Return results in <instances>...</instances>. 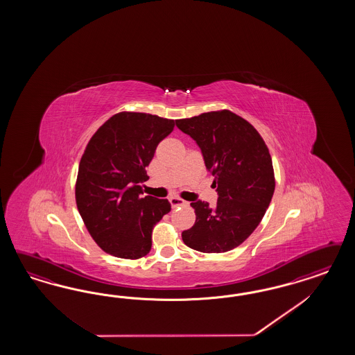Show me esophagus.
<instances>
[{
  "label": "esophagus",
  "mask_w": 355,
  "mask_h": 355,
  "mask_svg": "<svg viewBox=\"0 0 355 355\" xmlns=\"http://www.w3.org/2000/svg\"><path fill=\"white\" fill-rule=\"evenodd\" d=\"M169 202H171V205H172L173 208L180 207V205H187V202H186V200H183V199L178 198V196H172V198L169 199Z\"/></svg>",
  "instance_id": "34e87169"
}]
</instances>
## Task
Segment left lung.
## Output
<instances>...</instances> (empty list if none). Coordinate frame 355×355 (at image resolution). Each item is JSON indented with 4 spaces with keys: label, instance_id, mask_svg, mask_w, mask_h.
<instances>
[{
    "label": "left lung",
    "instance_id": "8db88e82",
    "mask_svg": "<svg viewBox=\"0 0 355 355\" xmlns=\"http://www.w3.org/2000/svg\"><path fill=\"white\" fill-rule=\"evenodd\" d=\"M175 125L199 146L218 195L215 207L193 200L196 220L182 232L184 245L208 254L238 248L260 224L275 193L268 147L251 123L226 109Z\"/></svg>",
    "mask_w": 355,
    "mask_h": 355
}]
</instances>
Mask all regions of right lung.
<instances>
[{
	"mask_svg": "<svg viewBox=\"0 0 355 355\" xmlns=\"http://www.w3.org/2000/svg\"><path fill=\"white\" fill-rule=\"evenodd\" d=\"M174 119L121 112L100 126L79 162L76 200L97 246L122 259L146 257L152 229L171 212L168 199L140 198L146 168Z\"/></svg>",
	"mask_w": 355,
	"mask_h": 355,
	"instance_id": "obj_1",
	"label": "right lung"
}]
</instances>
